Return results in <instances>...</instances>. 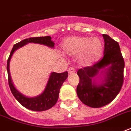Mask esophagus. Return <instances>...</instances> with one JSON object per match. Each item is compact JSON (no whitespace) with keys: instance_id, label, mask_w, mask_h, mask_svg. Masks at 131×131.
Returning <instances> with one entry per match:
<instances>
[{"instance_id":"34e87169","label":"esophagus","mask_w":131,"mask_h":131,"mask_svg":"<svg viewBox=\"0 0 131 131\" xmlns=\"http://www.w3.org/2000/svg\"><path fill=\"white\" fill-rule=\"evenodd\" d=\"M68 72H69V73L71 74V73H73L75 72V70L74 69L73 67H70L69 68V69H68Z\"/></svg>"}]
</instances>
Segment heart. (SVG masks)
Masks as SVG:
<instances>
[{"label": "heart", "mask_w": 131, "mask_h": 131, "mask_svg": "<svg viewBox=\"0 0 131 131\" xmlns=\"http://www.w3.org/2000/svg\"><path fill=\"white\" fill-rule=\"evenodd\" d=\"M63 51L68 55H78V62L83 67H89L96 62L103 51V43L99 38L71 37L62 43Z\"/></svg>", "instance_id": "1"}]
</instances>
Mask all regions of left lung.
Segmentation results:
<instances>
[{"label":"left lung","instance_id":"8db88e82","mask_svg":"<svg viewBox=\"0 0 131 131\" xmlns=\"http://www.w3.org/2000/svg\"><path fill=\"white\" fill-rule=\"evenodd\" d=\"M103 37L105 41L103 58L91 67H85L78 71L80 77L77 87L78 97L83 103L94 108L111 103L120 92L124 82V60L120 45L107 35ZM108 66L104 76L105 82L96 85L93 78L101 69Z\"/></svg>","mask_w":131,"mask_h":131}]
</instances>
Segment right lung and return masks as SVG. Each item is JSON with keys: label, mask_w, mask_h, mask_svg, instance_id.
Returning <instances> with one entry per match:
<instances>
[{"label": "right lung", "mask_w": 131, "mask_h": 131, "mask_svg": "<svg viewBox=\"0 0 131 131\" xmlns=\"http://www.w3.org/2000/svg\"><path fill=\"white\" fill-rule=\"evenodd\" d=\"M51 37H30L22 40L21 41L13 45L11 53L7 60V70L8 73V82L11 92L17 101L24 107L35 112H42L51 108L56 105L58 99L60 89L63 82L68 77V72L65 71L61 73L53 72L50 75L47 86L43 92L38 96L33 98H28L18 92L13 86L11 81L10 73H9V62L14 51L19 47H22L28 43L43 44L48 47H53L54 43L51 40Z\"/></svg>", "instance_id": "obj_1"}]
</instances>
